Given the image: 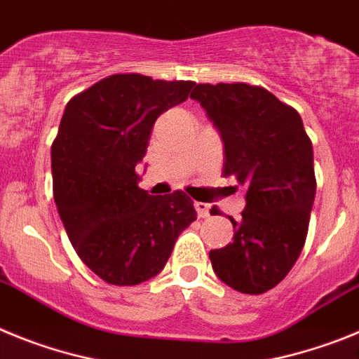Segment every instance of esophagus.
Returning a JSON list of instances; mask_svg holds the SVG:
<instances>
[{
  "instance_id": "obj_1",
  "label": "esophagus",
  "mask_w": 359,
  "mask_h": 359,
  "mask_svg": "<svg viewBox=\"0 0 359 359\" xmlns=\"http://www.w3.org/2000/svg\"><path fill=\"white\" fill-rule=\"evenodd\" d=\"M194 208H196V212H198L199 217H208V215H210V205H208V203L196 201Z\"/></svg>"
}]
</instances>
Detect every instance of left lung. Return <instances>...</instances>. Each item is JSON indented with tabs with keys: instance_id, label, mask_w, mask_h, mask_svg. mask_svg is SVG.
Returning a JSON list of instances; mask_svg holds the SVG:
<instances>
[{
	"instance_id": "8db88e82",
	"label": "left lung",
	"mask_w": 359,
	"mask_h": 359,
	"mask_svg": "<svg viewBox=\"0 0 359 359\" xmlns=\"http://www.w3.org/2000/svg\"><path fill=\"white\" fill-rule=\"evenodd\" d=\"M190 98L223 140V174L246 187L243 217H230L233 241L212 250V268L231 290L266 293L306 243L316 194L309 136L297 111L259 86L196 84Z\"/></svg>"
}]
</instances>
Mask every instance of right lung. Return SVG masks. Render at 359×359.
Wrapping results in <instances>:
<instances>
[{
    "mask_svg": "<svg viewBox=\"0 0 359 359\" xmlns=\"http://www.w3.org/2000/svg\"><path fill=\"white\" fill-rule=\"evenodd\" d=\"M192 86L111 75L66 104L52 145L53 199L81 261L107 284L156 277L196 221L185 192L151 196L135 170L158 116L187 100Z\"/></svg>",
    "mask_w": 359,
    "mask_h": 359,
    "instance_id": "add662e5",
    "label": "right lung"
}]
</instances>
